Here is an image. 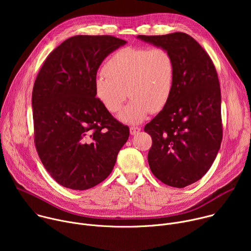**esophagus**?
Wrapping results in <instances>:
<instances>
[{"label": "esophagus", "instance_id": "esophagus-1", "mask_svg": "<svg viewBox=\"0 0 251 251\" xmlns=\"http://www.w3.org/2000/svg\"><path fill=\"white\" fill-rule=\"evenodd\" d=\"M140 131H141V128H140V127H135V126L130 127V134H131V135H136V134L139 133Z\"/></svg>", "mask_w": 251, "mask_h": 251}]
</instances>
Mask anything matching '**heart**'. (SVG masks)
I'll return each mask as SVG.
<instances>
[{
	"label": "heart",
	"mask_w": 251,
	"mask_h": 251,
	"mask_svg": "<svg viewBox=\"0 0 251 251\" xmlns=\"http://www.w3.org/2000/svg\"><path fill=\"white\" fill-rule=\"evenodd\" d=\"M175 74V58L167 49L127 47L106 62L103 74L95 78L94 92L111 113L121 109L129 95L132 99L119 118L137 124L150 112L158 113L164 109L173 93Z\"/></svg>",
	"instance_id": "heart-1"
}]
</instances>
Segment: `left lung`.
<instances>
[{"mask_svg": "<svg viewBox=\"0 0 251 251\" xmlns=\"http://www.w3.org/2000/svg\"><path fill=\"white\" fill-rule=\"evenodd\" d=\"M170 50L176 74L172 96L144 131L152 137L148 162L154 176L185 188L209 170L223 140L222 96L217 69L201 45L185 32L138 35Z\"/></svg>", "mask_w": 251, "mask_h": 251, "instance_id": "obj_1", "label": "left lung"}]
</instances>
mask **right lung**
<instances>
[{
  "mask_svg": "<svg viewBox=\"0 0 251 251\" xmlns=\"http://www.w3.org/2000/svg\"><path fill=\"white\" fill-rule=\"evenodd\" d=\"M112 35H75L54 49L35 78L32 95L34 145L53 180L87 190L110 175L129 128L95 97L104 58L124 46Z\"/></svg>",
  "mask_w": 251,
  "mask_h": 251,
  "instance_id": "right-lung-1",
  "label": "right lung"
}]
</instances>
